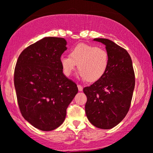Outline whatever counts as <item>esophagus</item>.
I'll use <instances>...</instances> for the list:
<instances>
[{
    "label": "esophagus",
    "instance_id": "34e87169",
    "mask_svg": "<svg viewBox=\"0 0 153 153\" xmlns=\"http://www.w3.org/2000/svg\"><path fill=\"white\" fill-rule=\"evenodd\" d=\"M78 90L80 91H82L83 90V87H82V85H78Z\"/></svg>",
    "mask_w": 153,
    "mask_h": 153
}]
</instances>
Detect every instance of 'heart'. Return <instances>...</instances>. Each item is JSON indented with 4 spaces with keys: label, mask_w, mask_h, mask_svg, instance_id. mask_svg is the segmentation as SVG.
Returning <instances> with one entry per match:
<instances>
[{
    "label": "heart",
    "mask_w": 153,
    "mask_h": 153,
    "mask_svg": "<svg viewBox=\"0 0 153 153\" xmlns=\"http://www.w3.org/2000/svg\"><path fill=\"white\" fill-rule=\"evenodd\" d=\"M69 56L60 57L63 73L67 77L72 74L78 65L80 78L94 82L103 78L108 68L109 54L104 48L78 44L70 50Z\"/></svg>",
    "instance_id": "obj_1"
}]
</instances>
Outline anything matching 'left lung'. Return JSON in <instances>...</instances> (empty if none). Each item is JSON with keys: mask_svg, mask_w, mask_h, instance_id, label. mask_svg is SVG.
Segmentation results:
<instances>
[{"mask_svg": "<svg viewBox=\"0 0 153 153\" xmlns=\"http://www.w3.org/2000/svg\"><path fill=\"white\" fill-rule=\"evenodd\" d=\"M94 40L105 45L110 62L103 78L83 89L87 98L85 113L96 127L109 129L120 123L129 111L135 75L131 59L125 49L105 38Z\"/></svg>", "mask_w": 153, "mask_h": 153, "instance_id": "8db88e82", "label": "left lung"}]
</instances>
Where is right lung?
I'll return each instance as SVG.
<instances>
[{
	"mask_svg": "<svg viewBox=\"0 0 153 153\" xmlns=\"http://www.w3.org/2000/svg\"><path fill=\"white\" fill-rule=\"evenodd\" d=\"M66 49L64 38H44L24 49L16 64L14 84L20 112L42 131H52L64 123L67 108L78 91L60 64Z\"/></svg>",
	"mask_w": 153,
	"mask_h": 153,
	"instance_id": "1",
	"label": "right lung"
}]
</instances>
